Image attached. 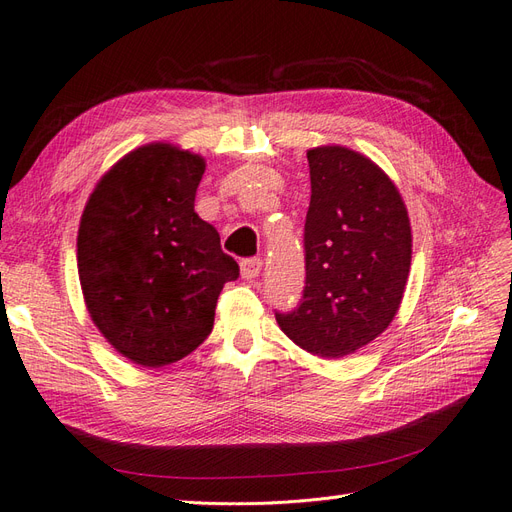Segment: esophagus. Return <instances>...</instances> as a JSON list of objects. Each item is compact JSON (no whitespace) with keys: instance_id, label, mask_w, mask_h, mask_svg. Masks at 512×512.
<instances>
[{"instance_id":"1","label":"esophagus","mask_w":512,"mask_h":512,"mask_svg":"<svg viewBox=\"0 0 512 512\" xmlns=\"http://www.w3.org/2000/svg\"><path fill=\"white\" fill-rule=\"evenodd\" d=\"M262 269V258H243L241 260V277L243 280H254Z\"/></svg>"}]
</instances>
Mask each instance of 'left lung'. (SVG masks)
Segmentation results:
<instances>
[{
  "instance_id": "1",
  "label": "left lung",
  "mask_w": 512,
  "mask_h": 512,
  "mask_svg": "<svg viewBox=\"0 0 512 512\" xmlns=\"http://www.w3.org/2000/svg\"><path fill=\"white\" fill-rule=\"evenodd\" d=\"M312 200L299 305L275 312L303 350L339 359L376 339L395 318L410 271L412 232L393 181L346 147L307 151Z\"/></svg>"
}]
</instances>
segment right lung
Returning a JSON list of instances; mask_svg holds the SVG:
<instances>
[{
  "instance_id": "right-lung-1",
  "label": "right lung",
  "mask_w": 512,
  "mask_h": 512,
  "mask_svg": "<svg viewBox=\"0 0 512 512\" xmlns=\"http://www.w3.org/2000/svg\"><path fill=\"white\" fill-rule=\"evenodd\" d=\"M205 160L173 145L119 160L83 211L79 277L91 320L111 346L145 367L177 363L205 342L237 260L194 211Z\"/></svg>"
}]
</instances>
